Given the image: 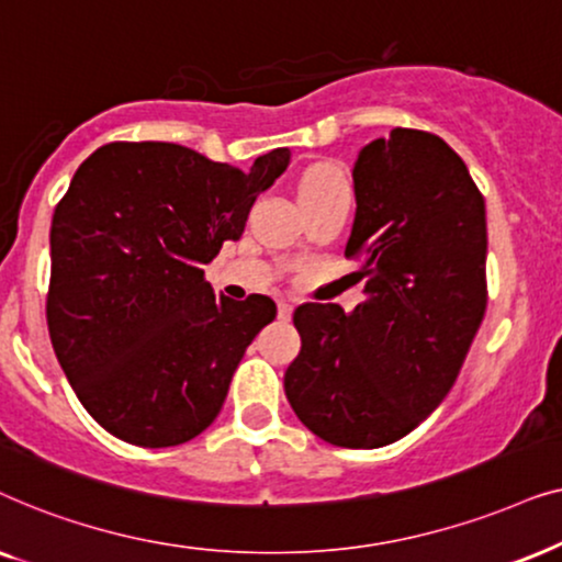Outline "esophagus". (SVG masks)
<instances>
[{
    "mask_svg": "<svg viewBox=\"0 0 562 562\" xmlns=\"http://www.w3.org/2000/svg\"><path fill=\"white\" fill-rule=\"evenodd\" d=\"M277 311H280V318H290V316H293V305H290L288 301H280V303H277Z\"/></svg>",
    "mask_w": 562,
    "mask_h": 562,
    "instance_id": "obj_1",
    "label": "esophagus"
}]
</instances>
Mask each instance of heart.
<instances>
[{"instance_id": "1", "label": "heart", "mask_w": 562, "mask_h": 562, "mask_svg": "<svg viewBox=\"0 0 562 562\" xmlns=\"http://www.w3.org/2000/svg\"><path fill=\"white\" fill-rule=\"evenodd\" d=\"M339 187H347L344 177L339 171L331 167H313L305 171L303 182H301V192H311V190H339Z\"/></svg>"}]
</instances>
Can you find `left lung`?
I'll use <instances>...</instances> for the list:
<instances>
[{
  "instance_id": "1",
  "label": "left lung",
  "mask_w": 562,
  "mask_h": 562,
  "mask_svg": "<svg viewBox=\"0 0 562 562\" xmlns=\"http://www.w3.org/2000/svg\"><path fill=\"white\" fill-rule=\"evenodd\" d=\"M347 257L364 301L295 311L285 372L297 418L328 445L375 450L431 414L460 375L488 303L485 203L465 161L426 131L393 128L359 151Z\"/></svg>"
}]
</instances>
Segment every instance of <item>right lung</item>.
Listing matches in <instances>:
<instances>
[{"instance_id":"obj_1","label":"right lung","mask_w":562,"mask_h":562,"mask_svg":"<svg viewBox=\"0 0 562 562\" xmlns=\"http://www.w3.org/2000/svg\"><path fill=\"white\" fill-rule=\"evenodd\" d=\"M288 164V148L241 171L177 144L117 140L77 169L50 223L46 316L74 393L112 437L175 447L221 414L277 305L215 295L203 267L241 238Z\"/></svg>"}]
</instances>
